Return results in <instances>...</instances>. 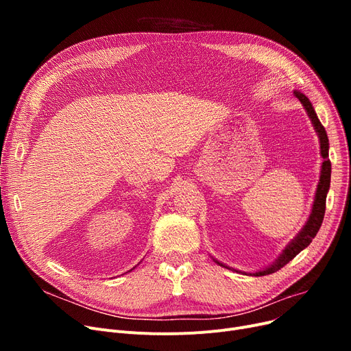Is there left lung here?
<instances>
[{"mask_svg": "<svg viewBox=\"0 0 351 351\" xmlns=\"http://www.w3.org/2000/svg\"><path fill=\"white\" fill-rule=\"evenodd\" d=\"M293 94L304 106L306 112H307L313 126H315L316 132L319 135V139H320V154H322V158H323L322 171H320V180H319V185H317V189H316L315 202H313L311 213L307 219L306 225L303 226V229L285 247V250L280 253L278 259H276V262H273V265L267 266L263 270H259L256 273H250V276H265V274L274 273V271L280 270L283 266H286L291 259H294V257H296L303 249H306L311 243L313 239H315V236L317 234V232H319V229L323 223V217H324V212H326V197H327V192L330 189V176H331V163H330V159H328V138H327V134H326V129L322 125V122L319 121V118L316 115V110H315V108H313L308 98L299 90H294ZM215 262L220 266L226 267V269H230L229 266L220 263L217 261H215ZM236 271H239V270H236ZM239 273H242V271H239Z\"/></svg>", "mask_w": 351, "mask_h": 351, "instance_id": "1", "label": "left lung"}]
</instances>
